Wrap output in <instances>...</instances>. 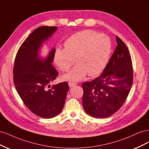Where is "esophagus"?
<instances>
[{"label": "esophagus", "instance_id": "obj_1", "mask_svg": "<svg viewBox=\"0 0 149 149\" xmlns=\"http://www.w3.org/2000/svg\"><path fill=\"white\" fill-rule=\"evenodd\" d=\"M76 85H77V83H75V82H69V86L70 87H74V86H75Z\"/></svg>", "mask_w": 149, "mask_h": 149}]
</instances>
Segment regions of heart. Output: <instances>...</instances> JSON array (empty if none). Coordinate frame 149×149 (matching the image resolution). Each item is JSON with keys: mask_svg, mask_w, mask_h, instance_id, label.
<instances>
[{"mask_svg": "<svg viewBox=\"0 0 149 149\" xmlns=\"http://www.w3.org/2000/svg\"><path fill=\"white\" fill-rule=\"evenodd\" d=\"M111 51V44L108 36L85 30L68 38L64 49H56L54 62L61 70L66 72L74 64L75 58L77 64L62 79L79 81L87 74L94 76L102 72L108 64Z\"/></svg>", "mask_w": 149, "mask_h": 149, "instance_id": "1", "label": "heart"}]
</instances>
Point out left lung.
<instances>
[{
	"mask_svg": "<svg viewBox=\"0 0 149 149\" xmlns=\"http://www.w3.org/2000/svg\"><path fill=\"white\" fill-rule=\"evenodd\" d=\"M117 46L103 73L82 84V104L90 116L104 118L121 108L130 92L133 81L130 53L124 42L116 36Z\"/></svg>",
	"mask_w": 149,
	"mask_h": 149,
	"instance_id": "1",
	"label": "left lung"
}]
</instances>
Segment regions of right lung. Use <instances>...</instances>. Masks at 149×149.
Returning a JSON list of instances; mask_svg holds the SVG:
<instances>
[{
  "label": "right lung",
  "mask_w": 149,
  "mask_h": 149,
  "mask_svg": "<svg viewBox=\"0 0 149 149\" xmlns=\"http://www.w3.org/2000/svg\"><path fill=\"white\" fill-rule=\"evenodd\" d=\"M56 26H40L33 31L19 48L13 68V82L15 88L26 107L37 116L52 118L64 108L68 82L53 85L58 72L52 65L55 48L45 58L40 51L42 44L57 30Z\"/></svg>",
  "instance_id": "add662e5"
}]
</instances>
